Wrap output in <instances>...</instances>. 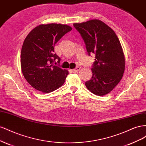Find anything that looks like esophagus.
I'll list each match as a JSON object with an SVG mask.
<instances>
[{
    "label": "esophagus",
    "mask_w": 146,
    "mask_h": 146,
    "mask_svg": "<svg viewBox=\"0 0 146 146\" xmlns=\"http://www.w3.org/2000/svg\"><path fill=\"white\" fill-rule=\"evenodd\" d=\"M80 69V67H77L76 69H72V71L74 72H77Z\"/></svg>",
    "instance_id": "obj_1"
}]
</instances>
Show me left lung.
Here are the masks:
<instances>
[{"label": "left lung", "instance_id": "obj_1", "mask_svg": "<svg viewBox=\"0 0 146 146\" xmlns=\"http://www.w3.org/2000/svg\"><path fill=\"white\" fill-rule=\"evenodd\" d=\"M85 41L86 50L96 54L92 76L85 83L88 90L98 96L111 92L121 81L125 60L121 44L113 30L99 19L74 23Z\"/></svg>", "mask_w": 146, "mask_h": 146}]
</instances>
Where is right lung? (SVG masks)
Instances as JSON below:
<instances>
[{
	"label": "right lung",
	"instance_id": "obj_1",
	"mask_svg": "<svg viewBox=\"0 0 146 146\" xmlns=\"http://www.w3.org/2000/svg\"><path fill=\"white\" fill-rule=\"evenodd\" d=\"M72 30L61 24H41L34 28L24 39L21 54L23 76L35 89L48 93L62 86L69 74L68 70L54 65L60 58L54 54V46Z\"/></svg>",
	"mask_w": 146,
	"mask_h": 146
}]
</instances>
